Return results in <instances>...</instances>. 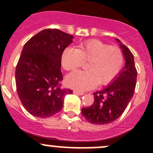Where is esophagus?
I'll list each match as a JSON object with an SVG mask.
<instances>
[{
  "label": "esophagus",
  "mask_w": 153,
  "mask_h": 153,
  "mask_svg": "<svg viewBox=\"0 0 153 153\" xmlns=\"http://www.w3.org/2000/svg\"><path fill=\"white\" fill-rule=\"evenodd\" d=\"M73 93L74 94H76V95H84V92H79V91H78V90H74L73 91Z\"/></svg>",
  "instance_id": "1"
}]
</instances>
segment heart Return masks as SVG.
<instances>
[{
    "label": "heart",
    "instance_id": "b5f03b06",
    "mask_svg": "<svg viewBox=\"0 0 153 153\" xmlns=\"http://www.w3.org/2000/svg\"><path fill=\"white\" fill-rule=\"evenodd\" d=\"M89 61L87 71H78L67 76V84L78 90H88L99 84L106 85L113 81L124 66V54L119 47L109 46L96 39L81 43L77 49L66 48L61 64L67 71H75Z\"/></svg>",
    "mask_w": 153,
    "mask_h": 153
}]
</instances>
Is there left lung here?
Wrapping results in <instances>:
<instances>
[{"instance_id": "left-lung-1", "label": "left lung", "mask_w": 153, "mask_h": 153, "mask_svg": "<svg viewBox=\"0 0 153 153\" xmlns=\"http://www.w3.org/2000/svg\"><path fill=\"white\" fill-rule=\"evenodd\" d=\"M120 42L118 39H116ZM125 58V67L115 81L99 92L93 93L94 102L88 107H83L81 114L87 121L94 124H106L118 119L135 92L137 69L134 57L129 48L121 43Z\"/></svg>"}]
</instances>
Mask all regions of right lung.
Wrapping results in <instances>:
<instances>
[{
	"mask_svg": "<svg viewBox=\"0 0 153 153\" xmlns=\"http://www.w3.org/2000/svg\"><path fill=\"white\" fill-rule=\"evenodd\" d=\"M73 35L57 29H46L24 45L15 69L18 97L31 115L48 118L61 110L64 97L72 94L61 86V56Z\"/></svg>",
	"mask_w": 153,
	"mask_h": 153,
	"instance_id": "1",
	"label": "right lung"
}]
</instances>
